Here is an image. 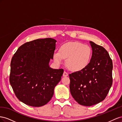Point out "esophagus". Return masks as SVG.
<instances>
[{
    "label": "esophagus",
    "mask_w": 122,
    "mask_h": 122,
    "mask_svg": "<svg viewBox=\"0 0 122 122\" xmlns=\"http://www.w3.org/2000/svg\"><path fill=\"white\" fill-rule=\"evenodd\" d=\"M68 73H67V72H66L65 71H64V72H63V76H68Z\"/></svg>",
    "instance_id": "1"
}]
</instances>
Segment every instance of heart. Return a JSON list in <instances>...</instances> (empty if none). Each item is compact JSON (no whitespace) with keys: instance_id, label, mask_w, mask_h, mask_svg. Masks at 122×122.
<instances>
[{"instance_id":"1","label":"heart","mask_w":122,"mask_h":122,"mask_svg":"<svg viewBox=\"0 0 122 122\" xmlns=\"http://www.w3.org/2000/svg\"><path fill=\"white\" fill-rule=\"evenodd\" d=\"M92 56L91 47L78 42H71L62 45L59 52L53 55L54 62L58 65L66 59V65L71 71H79L88 65Z\"/></svg>"}]
</instances>
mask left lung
<instances>
[{
	"label": "left lung",
	"mask_w": 122,
	"mask_h": 122,
	"mask_svg": "<svg viewBox=\"0 0 122 122\" xmlns=\"http://www.w3.org/2000/svg\"><path fill=\"white\" fill-rule=\"evenodd\" d=\"M92 53L88 65L69 75L72 97L79 104L90 106L105 99L112 84V61L103 47L92 41Z\"/></svg>",
	"instance_id": "obj_1"
}]
</instances>
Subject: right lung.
I'll use <instances>...</instances> for the list:
<instances>
[{
  "label": "right lung",
  "instance_id": "add662e5",
  "mask_svg": "<svg viewBox=\"0 0 122 122\" xmlns=\"http://www.w3.org/2000/svg\"><path fill=\"white\" fill-rule=\"evenodd\" d=\"M56 42L51 38L27 42L18 48L12 58L10 84L17 98L27 105H46L61 80L63 69L49 66Z\"/></svg>",
  "mask_w": 122,
  "mask_h": 122
}]
</instances>
